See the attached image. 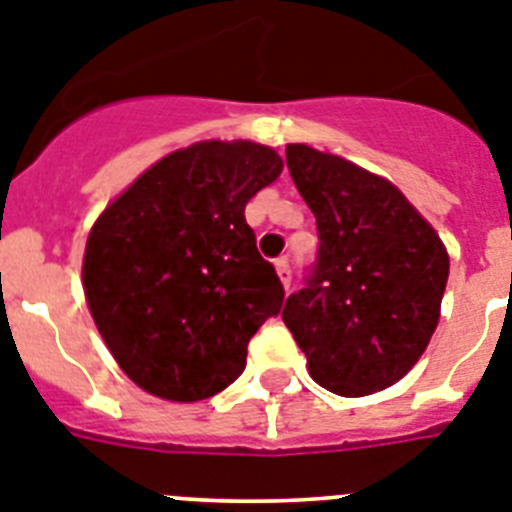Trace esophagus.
Wrapping results in <instances>:
<instances>
[{
  "label": "esophagus",
  "mask_w": 512,
  "mask_h": 512,
  "mask_svg": "<svg viewBox=\"0 0 512 512\" xmlns=\"http://www.w3.org/2000/svg\"><path fill=\"white\" fill-rule=\"evenodd\" d=\"M275 270H278V278H281L283 286L291 288L293 270H291V262H288V257H278V260H275Z\"/></svg>",
  "instance_id": "esophagus-1"
}]
</instances>
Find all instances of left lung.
Returning a JSON list of instances; mask_svg holds the SVG:
<instances>
[{"label": "left lung", "mask_w": 512, "mask_h": 512, "mask_svg": "<svg viewBox=\"0 0 512 512\" xmlns=\"http://www.w3.org/2000/svg\"><path fill=\"white\" fill-rule=\"evenodd\" d=\"M286 164L319 234L283 309L311 379L340 397L397 384L441 317L446 247L384 177L304 144L286 146Z\"/></svg>", "instance_id": "obj_1"}]
</instances>
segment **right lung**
Segmentation results:
<instances>
[{
  "label": "right lung",
  "mask_w": 512,
  "mask_h": 512,
  "mask_svg": "<svg viewBox=\"0 0 512 512\" xmlns=\"http://www.w3.org/2000/svg\"><path fill=\"white\" fill-rule=\"evenodd\" d=\"M281 170L270 146L201 141L146 170L92 226L82 268L92 319L154 397L219 394L262 322L281 314L283 283L244 219Z\"/></svg>",
  "instance_id": "1"
}]
</instances>
